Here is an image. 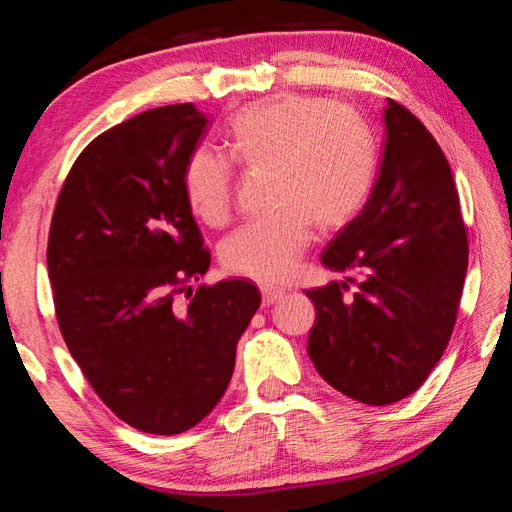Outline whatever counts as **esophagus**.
<instances>
[{
  "mask_svg": "<svg viewBox=\"0 0 512 512\" xmlns=\"http://www.w3.org/2000/svg\"><path fill=\"white\" fill-rule=\"evenodd\" d=\"M282 296H284V291L264 287V289H262V305H264V307H271V305H275L277 300H282Z\"/></svg>",
  "mask_w": 512,
  "mask_h": 512,
  "instance_id": "1",
  "label": "esophagus"
}]
</instances>
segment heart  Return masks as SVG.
I'll return each instance as SVG.
<instances>
[{
    "instance_id": "1",
    "label": "heart",
    "mask_w": 512,
    "mask_h": 512,
    "mask_svg": "<svg viewBox=\"0 0 512 512\" xmlns=\"http://www.w3.org/2000/svg\"><path fill=\"white\" fill-rule=\"evenodd\" d=\"M225 149L248 171H271L275 212L239 228L221 248L225 271L264 287L296 275L314 225L334 232L352 223L377 180L379 146L368 121L314 94H277L237 110L225 128ZM235 192V167L223 155L210 149L189 155L183 194L198 221L223 225Z\"/></svg>"
}]
</instances>
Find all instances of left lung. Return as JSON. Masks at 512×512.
I'll return each instance as SVG.
<instances>
[{
	"instance_id": "left-lung-1",
	"label": "left lung",
	"mask_w": 512,
	"mask_h": 512,
	"mask_svg": "<svg viewBox=\"0 0 512 512\" xmlns=\"http://www.w3.org/2000/svg\"><path fill=\"white\" fill-rule=\"evenodd\" d=\"M384 121L368 203L323 253L327 268L352 275L307 291L316 305L307 352L318 375L372 406L404 400L429 377L456 325L467 271V232L445 153L393 99Z\"/></svg>"
}]
</instances>
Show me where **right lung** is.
Wrapping results in <instances>:
<instances>
[{
  "label": "right lung",
  "instance_id": "right-lung-1",
  "mask_svg": "<svg viewBox=\"0 0 512 512\" xmlns=\"http://www.w3.org/2000/svg\"><path fill=\"white\" fill-rule=\"evenodd\" d=\"M207 128L194 103L146 110L101 133L69 169L51 216L47 268L60 334L103 404L131 427L192 429L230 384L262 302L253 282H192L210 250L183 194ZM187 290V308L175 296Z\"/></svg>",
  "mask_w": 512,
  "mask_h": 512
}]
</instances>
